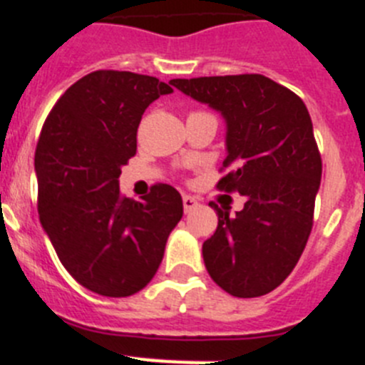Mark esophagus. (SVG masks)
<instances>
[{"instance_id": "1", "label": "esophagus", "mask_w": 365, "mask_h": 365, "mask_svg": "<svg viewBox=\"0 0 365 365\" xmlns=\"http://www.w3.org/2000/svg\"><path fill=\"white\" fill-rule=\"evenodd\" d=\"M196 207H198V200L192 198V196L189 195H183V211L190 212V211H195Z\"/></svg>"}]
</instances>
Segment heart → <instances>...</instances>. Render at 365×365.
Returning <instances> with one entry per match:
<instances>
[{"mask_svg": "<svg viewBox=\"0 0 365 365\" xmlns=\"http://www.w3.org/2000/svg\"><path fill=\"white\" fill-rule=\"evenodd\" d=\"M192 114H198V113H192Z\"/></svg>", "mask_w": 365, "mask_h": 365, "instance_id": "heart-1", "label": "heart"}]
</instances>
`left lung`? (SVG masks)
Masks as SVG:
<instances>
[{
	"instance_id": "obj_1",
	"label": "left lung",
	"mask_w": 365,
	"mask_h": 365,
	"mask_svg": "<svg viewBox=\"0 0 365 365\" xmlns=\"http://www.w3.org/2000/svg\"><path fill=\"white\" fill-rule=\"evenodd\" d=\"M187 96L209 103L227 121L229 173L220 190L247 196L244 209L218 212L215 235L203 242V262L229 294L271 293L291 274L313 229L322 158L300 96L262 74L170 80Z\"/></svg>"
}]
</instances>
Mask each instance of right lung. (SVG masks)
Instances as JSON below:
<instances>
[{
  "label": "right lung",
  "mask_w": 365,
  "mask_h": 365,
  "mask_svg": "<svg viewBox=\"0 0 365 365\" xmlns=\"http://www.w3.org/2000/svg\"><path fill=\"white\" fill-rule=\"evenodd\" d=\"M170 93L158 78L94 71L61 94L39 134V222L68 274L101 297L145 287L182 220V196L173 185L154 183L142 202L118 185L121 165L136 154L142 114Z\"/></svg>",
  "instance_id": "add662e5"
}]
</instances>
